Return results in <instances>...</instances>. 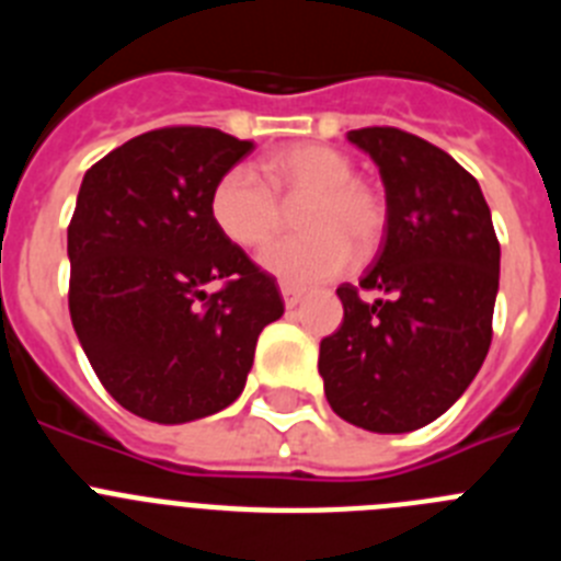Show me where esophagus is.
<instances>
[{
    "label": "esophagus",
    "mask_w": 561,
    "mask_h": 561,
    "mask_svg": "<svg viewBox=\"0 0 561 561\" xmlns=\"http://www.w3.org/2000/svg\"><path fill=\"white\" fill-rule=\"evenodd\" d=\"M280 295H284L286 309H295V306L304 300V289H297V286L291 284H280Z\"/></svg>",
    "instance_id": "esophagus-1"
}]
</instances>
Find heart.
Listing matches in <instances>:
<instances>
[{
  "mask_svg": "<svg viewBox=\"0 0 561 561\" xmlns=\"http://www.w3.org/2000/svg\"><path fill=\"white\" fill-rule=\"evenodd\" d=\"M264 181L236 165L210 193V219L236 247L255 250L284 225V205L297 207V227L306 232L280 238L261 252V266L286 284H317L340 275L379 247L388 207L374 185L354 176V162L320 142H297L275 151Z\"/></svg>",
  "mask_w": 561,
  "mask_h": 561,
  "instance_id": "1",
  "label": "heart"
}]
</instances>
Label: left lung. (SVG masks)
<instances>
[{"label":"left lung","instance_id":"8db88e82","mask_svg":"<svg viewBox=\"0 0 561 561\" xmlns=\"http://www.w3.org/2000/svg\"><path fill=\"white\" fill-rule=\"evenodd\" d=\"M348 140L379 165L388 225L359 284L336 289L345 314L317 368L340 419L413 433L453 408L489 354L500 241L478 180L447 151L390 126Z\"/></svg>","mask_w":561,"mask_h":561}]
</instances>
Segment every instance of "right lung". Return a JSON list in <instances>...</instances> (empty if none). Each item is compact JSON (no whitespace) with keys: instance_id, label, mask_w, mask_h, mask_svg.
Masks as SVG:
<instances>
[{"instance_id":"right-lung-1","label":"right lung","mask_w":561,"mask_h":561,"mask_svg":"<svg viewBox=\"0 0 561 561\" xmlns=\"http://www.w3.org/2000/svg\"><path fill=\"white\" fill-rule=\"evenodd\" d=\"M252 148L219 128H153L83 176L69 317L103 388L140 419L185 424L232 404L257 334L284 314L275 277L210 219L213 187ZM210 283L222 286L207 296Z\"/></svg>"}]
</instances>
